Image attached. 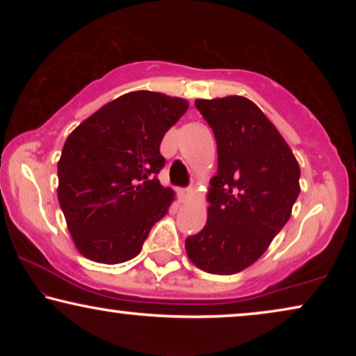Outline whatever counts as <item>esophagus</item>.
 <instances>
[{
	"label": "esophagus",
	"instance_id": "esophagus-1",
	"mask_svg": "<svg viewBox=\"0 0 356 356\" xmlns=\"http://www.w3.org/2000/svg\"><path fill=\"white\" fill-rule=\"evenodd\" d=\"M193 196V189H179V197H181V201H188L189 197Z\"/></svg>",
	"mask_w": 356,
	"mask_h": 356
}]
</instances>
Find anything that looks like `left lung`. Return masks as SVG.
<instances>
[{"label": "left lung", "mask_w": 356, "mask_h": 356, "mask_svg": "<svg viewBox=\"0 0 356 356\" xmlns=\"http://www.w3.org/2000/svg\"><path fill=\"white\" fill-rule=\"evenodd\" d=\"M217 140L218 170L207 194V222L186 252L209 274L232 275L259 259L291 216L300 165L269 118L250 99L194 102Z\"/></svg>", "instance_id": "1"}]
</instances>
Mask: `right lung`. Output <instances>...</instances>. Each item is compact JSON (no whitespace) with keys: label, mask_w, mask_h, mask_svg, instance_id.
I'll use <instances>...</instances> for the list:
<instances>
[{"label":"right lung","mask_w":356,"mask_h":356,"mask_svg":"<svg viewBox=\"0 0 356 356\" xmlns=\"http://www.w3.org/2000/svg\"><path fill=\"white\" fill-rule=\"evenodd\" d=\"M188 100L136 90L118 97L67 136L58 162V201L77 251L120 264L143 250L150 228L168 212L173 189L157 173L163 136Z\"/></svg>","instance_id":"1"}]
</instances>
